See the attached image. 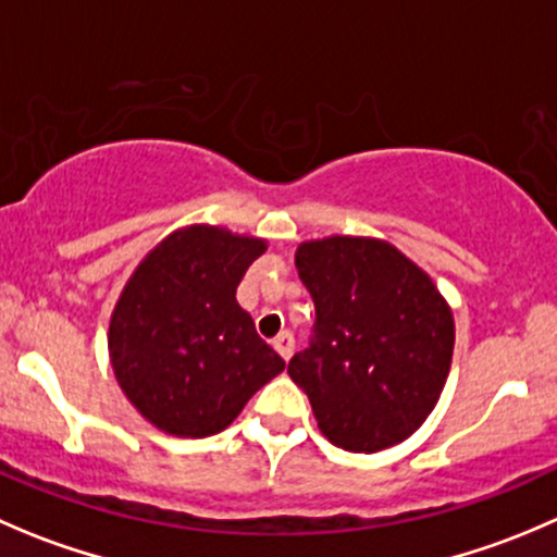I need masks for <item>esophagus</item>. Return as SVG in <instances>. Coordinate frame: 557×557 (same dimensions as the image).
<instances>
[{
	"label": "esophagus",
	"instance_id": "obj_1",
	"mask_svg": "<svg viewBox=\"0 0 557 557\" xmlns=\"http://www.w3.org/2000/svg\"><path fill=\"white\" fill-rule=\"evenodd\" d=\"M274 350H277L280 356H283L285 361L290 359V356H294V334L290 332H280L277 337H274Z\"/></svg>",
	"mask_w": 557,
	"mask_h": 557
}]
</instances>
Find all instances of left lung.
<instances>
[{
  "mask_svg": "<svg viewBox=\"0 0 557 557\" xmlns=\"http://www.w3.org/2000/svg\"><path fill=\"white\" fill-rule=\"evenodd\" d=\"M315 301L310 345L288 361L321 433L345 451H381L422 428L444 392L455 318L397 247L329 236L296 250Z\"/></svg>",
  "mask_w": 557,
  "mask_h": 557,
  "instance_id": "left-lung-1",
  "label": "left lung"
}]
</instances>
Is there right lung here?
<instances>
[{
	"instance_id": "add662e5",
	"label": "right lung",
	"mask_w": 557,
	"mask_h": 557,
	"mask_svg": "<svg viewBox=\"0 0 557 557\" xmlns=\"http://www.w3.org/2000/svg\"><path fill=\"white\" fill-rule=\"evenodd\" d=\"M263 250V239L190 225L160 242L124 285L108 354L122 392L163 433H220L285 370L236 301V285Z\"/></svg>"
}]
</instances>
